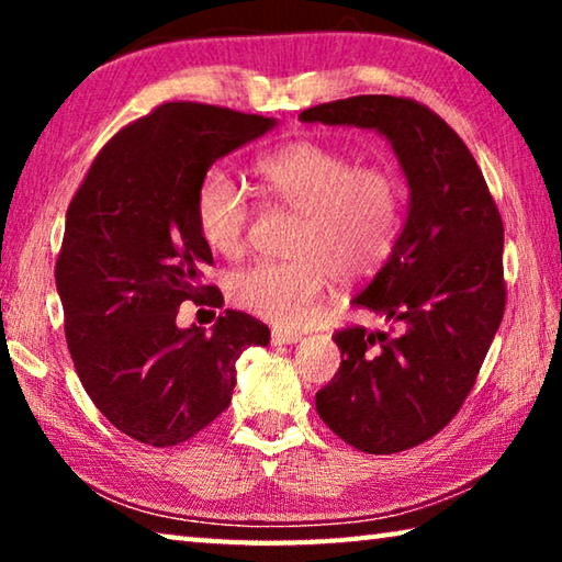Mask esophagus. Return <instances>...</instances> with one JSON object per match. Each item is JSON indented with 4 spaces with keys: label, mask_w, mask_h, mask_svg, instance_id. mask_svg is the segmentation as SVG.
I'll return each instance as SVG.
<instances>
[{
    "label": "esophagus",
    "mask_w": 562,
    "mask_h": 562,
    "mask_svg": "<svg viewBox=\"0 0 562 562\" xmlns=\"http://www.w3.org/2000/svg\"><path fill=\"white\" fill-rule=\"evenodd\" d=\"M302 335L297 331H284V329H272V345L280 347V345H294Z\"/></svg>",
    "instance_id": "34e87169"
}]
</instances>
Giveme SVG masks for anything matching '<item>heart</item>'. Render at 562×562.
<instances>
[{
  "instance_id": "obj_1",
  "label": "heart",
  "mask_w": 562,
  "mask_h": 562,
  "mask_svg": "<svg viewBox=\"0 0 562 562\" xmlns=\"http://www.w3.org/2000/svg\"><path fill=\"white\" fill-rule=\"evenodd\" d=\"M272 201L300 213L288 262H252L227 280V294L250 315L294 327L325 292L329 274L349 282L382 265L402 223V186L384 168H357L345 150L297 140L255 166ZM195 223L213 252L235 258L245 245V190L211 168L195 193Z\"/></svg>"
}]
</instances>
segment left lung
<instances>
[{"mask_svg": "<svg viewBox=\"0 0 562 562\" xmlns=\"http://www.w3.org/2000/svg\"><path fill=\"white\" fill-rule=\"evenodd\" d=\"M386 138L408 186L402 233L351 304L386 329H341V367L317 392L331 431L367 453L431 439L459 412L506 310L503 223L471 150L422 103L355 97L300 113Z\"/></svg>", "mask_w": 562, "mask_h": 562, "instance_id": "obj_1", "label": "left lung"}]
</instances>
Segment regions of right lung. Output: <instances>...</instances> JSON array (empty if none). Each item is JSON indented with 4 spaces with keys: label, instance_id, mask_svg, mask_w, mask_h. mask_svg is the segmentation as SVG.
I'll return each instance as SVG.
<instances>
[{
    "label": "right lung",
    "instance_id": "right-lung-1",
    "mask_svg": "<svg viewBox=\"0 0 562 562\" xmlns=\"http://www.w3.org/2000/svg\"><path fill=\"white\" fill-rule=\"evenodd\" d=\"M278 126L205 103H164L119 131L66 211L56 290L76 372L91 402L131 439L188 441L233 398L235 361L270 329L225 310L211 331L178 327L180 302L203 292L213 262L195 193L215 160Z\"/></svg>",
    "mask_w": 562,
    "mask_h": 562
}]
</instances>
